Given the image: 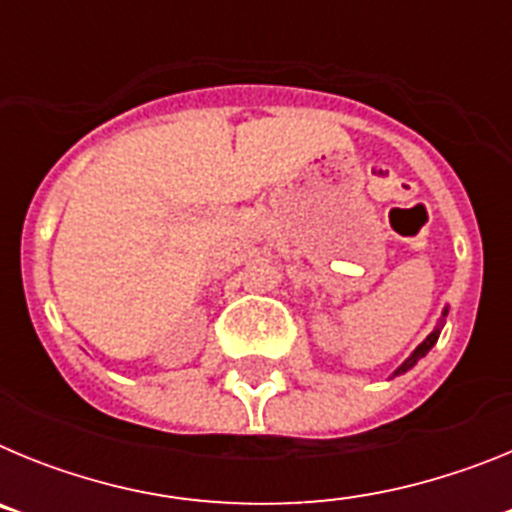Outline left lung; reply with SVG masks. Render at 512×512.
<instances>
[{
	"label": "left lung",
	"mask_w": 512,
	"mask_h": 512,
	"mask_svg": "<svg viewBox=\"0 0 512 512\" xmlns=\"http://www.w3.org/2000/svg\"><path fill=\"white\" fill-rule=\"evenodd\" d=\"M446 315H449V307H443L441 323H438V325H436V328H433V333H431V336L425 338V341H423V343H420V346H418V348H415V351H413V354H410V356H408V359H405V361H402V364H400V366H397V369H395V374H392V377H397V374H405V372H408V369H413V366H415V364H418V361H420V359H423V356H425V354H428V351H431V348H433V346H436L438 336H441V328H443V318H446Z\"/></svg>",
	"instance_id": "8db88e82"
}]
</instances>
